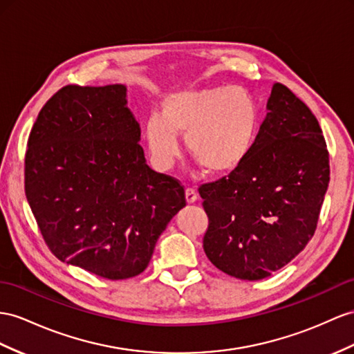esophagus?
<instances>
[{"label":"esophagus","mask_w":354,"mask_h":354,"mask_svg":"<svg viewBox=\"0 0 354 354\" xmlns=\"http://www.w3.org/2000/svg\"><path fill=\"white\" fill-rule=\"evenodd\" d=\"M185 198H187L188 203H194L197 201V192H196V189L192 188V187H187V189H185Z\"/></svg>","instance_id":"1"}]
</instances>
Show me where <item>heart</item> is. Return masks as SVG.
Instances as JSON below:
<instances>
[{
    "label": "heart",
    "instance_id": "b5f03b06",
    "mask_svg": "<svg viewBox=\"0 0 354 354\" xmlns=\"http://www.w3.org/2000/svg\"><path fill=\"white\" fill-rule=\"evenodd\" d=\"M259 112L243 88L187 89L167 95L158 116L145 127L153 162L169 169L179 157L178 136H185L189 158L205 174L224 175L239 167L256 140Z\"/></svg>",
    "mask_w": 354,
    "mask_h": 354
}]
</instances>
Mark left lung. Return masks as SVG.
Returning a JSON list of instances; mask_svg holds the SVG:
<instances>
[{
  "mask_svg": "<svg viewBox=\"0 0 354 354\" xmlns=\"http://www.w3.org/2000/svg\"><path fill=\"white\" fill-rule=\"evenodd\" d=\"M245 161L201 185L203 250L224 274L257 281L292 261L313 236L329 185V152L317 118L283 84Z\"/></svg>",
  "mask_w": 354,
  "mask_h": 354,
  "instance_id": "8db88e82",
  "label": "left lung"
}]
</instances>
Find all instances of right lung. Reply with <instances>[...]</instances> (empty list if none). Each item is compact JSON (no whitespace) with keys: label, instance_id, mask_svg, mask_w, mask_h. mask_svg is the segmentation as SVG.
<instances>
[{"label":"right lung","instance_id":"add662e5","mask_svg":"<svg viewBox=\"0 0 354 354\" xmlns=\"http://www.w3.org/2000/svg\"><path fill=\"white\" fill-rule=\"evenodd\" d=\"M125 86H62L35 120L25 152V194L57 259L106 279L148 268L180 207L179 180L153 171Z\"/></svg>","mask_w":354,"mask_h":354}]
</instances>
